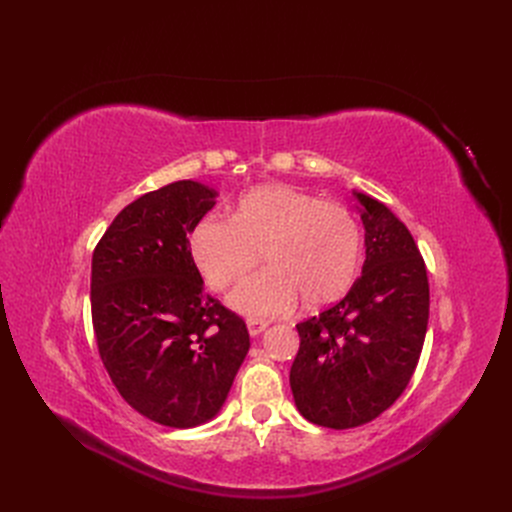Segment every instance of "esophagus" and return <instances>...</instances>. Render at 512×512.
Segmentation results:
<instances>
[{"label":"esophagus","mask_w":512,"mask_h":512,"mask_svg":"<svg viewBox=\"0 0 512 512\" xmlns=\"http://www.w3.org/2000/svg\"><path fill=\"white\" fill-rule=\"evenodd\" d=\"M247 328H249V334H251L253 338H257L259 334H263V332H265V328H267V321L249 319V321H247Z\"/></svg>","instance_id":"1"}]
</instances>
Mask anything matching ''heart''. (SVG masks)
I'll return each mask as SVG.
<instances>
[{
  "mask_svg": "<svg viewBox=\"0 0 512 512\" xmlns=\"http://www.w3.org/2000/svg\"><path fill=\"white\" fill-rule=\"evenodd\" d=\"M257 253L265 272L242 280L228 303L270 319L290 313L299 299L305 309L340 301L357 280L363 238L351 209L282 182L251 188L230 220L207 215L191 234L193 261L215 292L245 276Z\"/></svg>",
  "mask_w": 512,
  "mask_h": 512,
  "instance_id": "obj_1",
  "label": "heart"
}]
</instances>
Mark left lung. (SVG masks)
<instances>
[{"label": "left lung", "instance_id": "left-lung-1", "mask_svg": "<svg viewBox=\"0 0 512 512\" xmlns=\"http://www.w3.org/2000/svg\"><path fill=\"white\" fill-rule=\"evenodd\" d=\"M365 228V263L334 307L297 324L301 346L290 367L299 413L348 429L380 417L405 392L419 363L429 282L407 226L378 199L353 193Z\"/></svg>", "mask_w": 512, "mask_h": 512}]
</instances>
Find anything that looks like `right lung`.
Returning <instances> with one entry per match:
<instances>
[{"label": "right lung", "instance_id": "add662e5", "mask_svg": "<svg viewBox=\"0 0 512 512\" xmlns=\"http://www.w3.org/2000/svg\"><path fill=\"white\" fill-rule=\"evenodd\" d=\"M218 191L195 180L126 205L91 263V313L101 361L128 405L168 427L218 415L249 353L247 324L209 297L188 234Z\"/></svg>", "mask_w": 512, "mask_h": 512}]
</instances>
